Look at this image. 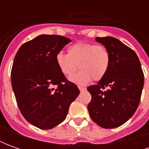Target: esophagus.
Instances as JSON below:
<instances>
[{"instance_id":"obj_1","label":"esophagus","mask_w":149,"mask_h":149,"mask_svg":"<svg viewBox=\"0 0 149 149\" xmlns=\"http://www.w3.org/2000/svg\"><path fill=\"white\" fill-rule=\"evenodd\" d=\"M79 89H80V91H81V92H82V91L85 90L86 88H83V87H79Z\"/></svg>"}]
</instances>
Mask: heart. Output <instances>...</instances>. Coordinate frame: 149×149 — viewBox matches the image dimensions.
Segmentation results:
<instances>
[{"label": "heart", "instance_id": "b5f03b06", "mask_svg": "<svg viewBox=\"0 0 149 149\" xmlns=\"http://www.w3.org/2000/svg\"><path fill=\"white\" fill-rule=\"evenodd\" d=\"M59 69L66 77H71L78 69L81 71L70 78L73 83L84 85L93 79L100 81L108 72L109 53L104 46L80 42L68 48V54L59 52L56 56Z\"/></svg>", "mask_w": 149, "mask_h": 149}]
</instances>
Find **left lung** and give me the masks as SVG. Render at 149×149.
I'll list each match as a JSON object with an SVG mask.
<instances>
[{"instance_id":"8db88e82","label":"left lung","mask_w":149,"mask_h":149,"mask_svg":"<svg viewBox=\"0 0 149 149\" xmlns=\"http://www.w3.org/2000/svg\"><path fill=\"white\" fill-rule=\"evenodd\" d=\"M108 50L110 65L98 84L88 87L92 96L88 110L91 119L104 128L120 126L137 109L144 87V73L136 52L116 38L97 37Z\"/></svg>"}]
</instances>
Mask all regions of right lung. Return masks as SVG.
Segmentation results:
<instances>
[{
  "label": "right lung",
  "instance_id": "1",
  "mask_svg": "<svg viewBox=\"0 0 149 149\" xmlns=\"http://www.w3.org/2000/svg\"><path fill=\"white\" fill-rule=\"evenodd\" d=\"M71 40L57 35H40L24 43L15 56L12 87L21 114L40 129L64 121L80 94L59 69L56 56Z\"/></svg>",
  "mask_w": 149,
  "mask_h": 149
}]
</instances>
